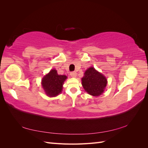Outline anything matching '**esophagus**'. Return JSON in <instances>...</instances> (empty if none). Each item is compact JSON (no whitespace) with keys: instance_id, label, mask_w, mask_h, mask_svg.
I'll return each instance as SVG.
<instances>
[{"instance_id":"1","label":"esophagus","mask_w":148,"mask_h":148,"mask_svg":"<svg viewBox=\"0 0 148 148\" xmlns=\"http://www.w3.org/2000/svg\"><path fill=\"white\" fill-rule=\"evenodd\" d=\"M70 75H71V77L75 78L76 77H77V73H76L75 71H72V72L70 73Z\"/></svg>"}]
</instances>
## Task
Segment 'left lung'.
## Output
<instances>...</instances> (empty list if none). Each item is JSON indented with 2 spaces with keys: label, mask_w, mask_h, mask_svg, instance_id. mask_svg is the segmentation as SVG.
Listing matches in <instances>:
<instances>
[{
  "label": "left lung",
  "mask_w": 148,
  "mask_h": 148,
  "mask_svg": "<svg viewBox=\"0 0 148 148\" xmlns=\"http://www.w3.org/2000/svg\"><path fill=\"white\" fill-rule=\"evenodd\" d=\"M82 86L89 95L99 96L104 92L107 86V80L102 73L91 66L85 71L82 78Z\"/></svg>",
  "instance_id": "1"
}]
</instances>
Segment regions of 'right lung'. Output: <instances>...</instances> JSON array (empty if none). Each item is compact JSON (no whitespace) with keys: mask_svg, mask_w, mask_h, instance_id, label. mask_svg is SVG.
<instances>
[{"mask_svg":"<svg viewBox=\"0 0 148 148\" xmlns=\"http://www.w3.org/2000/svg\"><path fill=\"white\" fill-rule=\"evenodd\" d=\"M67 77L58 75L55 69L51 70L42 79L41 84L46 95L49 97H56L62 91L63 84Z\"/></svg>","mask_w":148,"mask_h":148,"instance_id":"right-lung-1","label":"right lung"}]
</instances>
